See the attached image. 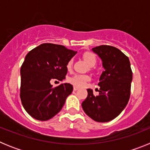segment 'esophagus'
<instances>
[{"label": "esophagus", "instance_id": "obj_1", "mask_svg": "<svg viewBox=\"0 0 150 150\" xmlns=\"http://www.w3.org/2000/svg\"><path fill=\"white\" fill-rule=\"evenodd\" d=\"M78 89V87H76V86H74V91H76V90Z\"/></svg>", "mask_w": 150, "mask_h": 150}]
</instances>
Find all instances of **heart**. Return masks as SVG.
<instances>
[{
    "label": "heart",
    "instance_id": "obj_1",
    "mask_svg": "<svg viewBox=\"0 0 150 150\" xmlns=\"http://www.w3.org/2000/svg\"><path fill=\"white\" fill-rule=\"evenodd\" d=\"M83 59L86 62L88 63V65L90 67H94L97 63V58L96 55L92 52H86L83 55ZM67 71H71L73 67V60H69L67 63ZM91 77L88 75H81V74H75L71 77L68 79V82L71 83L72 85L75 86L76 87H82L86 83L88 80H90Z\"/></svg>",
    "mask_w": 150,
    "mask_h": 150
}]
</instances>
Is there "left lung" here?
<instances>
[{"mask_svg": "<svg viewBox=\"0 0 150 150\" xmlns=\"http://www.w3.org/2000/svg\"><path fill=\"white\" fill-rule=\"evenodd\" d=\"M103 62L104 71L100 77L99 95L87 89L86 99L82 103L84 112L98 122L117 117L126 107L131 94L132 71L128 57L114 46L101 45L92 48Z\"/></svg>", "mask_w": 150, "mask_h": 150, "instance_id": "obj_1", "label": "left lung"}]
</instances>
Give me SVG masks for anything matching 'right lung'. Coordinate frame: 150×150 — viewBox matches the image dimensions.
<instances>
[{
    "label": "right lung",
    "mask_w": 150,
    "mask_h": 150,
    "mask_svg": "<svg viewBox=\"0 0 150 150\" xmlns=\"http://www.w3.org/2000/svg\"><path fill=\"white\" fill-rule=\"evenodd\" d=\"M76 54L62 45L43 43L30 50L21 67L20 98L31 117L46 121L60 112L73 86L63 83L52 87V79H65L69 60Z\"/></svg>",
    "instance_id": "obj_1"
}]
</instances>
